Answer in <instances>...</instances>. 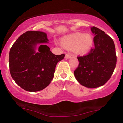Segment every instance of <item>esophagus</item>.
<instances>
[{"label":"esophagus","instance_id":"obj_1","mask_svg":"<svg viewBox=\"0 0 123 123\" xmlns=\"http://www.w3.org/2000/svg\"><path fill=\"white\" fill-rule=\"evenodd\" d=\"M71 56H72V55L70 54H66L65 55V58L67 59L70 58L71 57Z\"/></svg>","mask_w":123,"mask_h":123}]
</instances>
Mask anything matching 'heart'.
Returning <instances> with one entry per match:
<instances>
[{
	"label": "heart",
	"mask_w": 123,
	"mask_h": 123,
	"mask_svg": "<svg viewBox=\"0 0 123 123\" xmlns=\"http://www.w3.org/2000/svg\"><path fill=\"white\" fill-rule=\"evenodd\" d=\"M61 43L63 47L69 50L74 49L76 53L85 54L92 47L93 39L90 35L77 32L66 36Z\"/></svg>",
	"instance_id": "obj_1"
}]
</instances>
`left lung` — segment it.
I'll return each mask as SVG.
<instances>
[{"mask_svg":"<svg viewBox=\"0 0 123 123\" xmlns=\"http://www.w3.org/2000/svg\"><path fill=\"white\" fill-rule=\"evenodd\" d=\"M91 32L95 47L87 55L79 56V65L74 71L80 84L94 88L102 86L111 78L116 65L117 57L113 40L99 28L93 26Z\"/></svg>","mask_w":123,"mask_h":123,"instance_id":"left-lung-1","label":"left lung"}]
</instances>
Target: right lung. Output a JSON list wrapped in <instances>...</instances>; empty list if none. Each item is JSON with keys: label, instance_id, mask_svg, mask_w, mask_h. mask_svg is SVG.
Segmentation results:
<instances>
[{"label": "right lung", "instance_id": "add662e5", "mask_svg": "<svg viewBox=\"0 0 123 123\" xmlns=\"http://www.w3.org/2000/svg\"><path fill=\"white\" fill-rule=\"evenodd\" d=\"M47 34L43 32L28 31L21 35L9 53L10 72L19 87L31 92L43 90L54 77L57 63L65 54L55 55L44 44L35 51L38 43H47Z\"/></svg>", "mask_w": 123, "mask_h": 123}]
</instances>
